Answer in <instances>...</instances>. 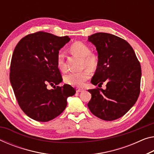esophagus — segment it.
Listing matches in <instances>:
<instances>
[{
    "instance_id": "34e87169",
    "label": "esophagus",
    "mask_w": 154,
    "mask_h": 154,
    "mask_svg": "<svg viewBox=\"0 0 154 154\" xmlns=\"http://www.w3.org/2000/svg\"><path fill=\"white\" fill-rule=\"evenodd\" d=\"M84 91V90L82 89V88H76V92H81Z\"/></svg>"
}]
</instances>
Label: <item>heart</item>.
Masks as SVG:
<instances>
[{"label": "heart", "mask_w": 154, "mask_h": 154, "mask_svg": "<svg viewBox=\"0 0 154 154\" xmlns=\"http://www.w3.org/2000/svg\"><path fill=\"white\" fill-rule=\"evenodd\" d=\"M70 51L73 55L82 58V67L88 68L90 70H95L98 66L99 61L97 55L90 52V48L88 46L82 42H75L70 46ZM56 64L58 69L61 71L66 70V64L64 60V55L59 53L56 58ZM90 77V72L88 69H85L81 72H70L66 75L64 77V81L68 85L72 86L80 87L84 84L85 82Z\"/></svg>", "instance_id": "heart-1"}]
</instances>
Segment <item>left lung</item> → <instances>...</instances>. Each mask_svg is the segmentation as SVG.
<instances>
[{"label":"left lung","mask_w":154,"mask_h":154,"mask_svg":"<svg viewBox=\"0 0 154 154\" xmlns=\"http://www.w3.org/2000/svg\"><path fill=\"white\" fill-rule=\"evenodd\" d=\"M88 41L96 46L99 61L91 83L99 86L106 82V89L88 90L92 98L88 107L102 120H116L125 115L138 98L140 62L130 44L118 36L97 33L89 36Z\"/></svg>","instance_id":"left-lung-1"}]
</instances>
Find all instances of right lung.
<instances>
[{"label":"right lung","instance_id":"obj_1","mask_svg":"<svg viewBox=\"0 0 154 154\" xmlns=\"http://www.w3.org/2000/svg\"><path fill=\"white\" fill-rule=\"evenodd\" d=\"M70 40L38 31L22 38L15 47L9 79L22 110L33 120L46 122L59 116L68 97L76 92L68 84L55 86L62 81L56 58ZM48 85L54 89H48Z\"/></svg>","mask_w":154,"mask_h":154}]
</instances>
